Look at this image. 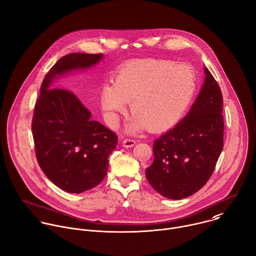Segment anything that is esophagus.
Here are the masks:
<instances>
[{
  "mask_svg": "<svg viewBox=\"0 0 256 256\" xmlns=\"http://www.w3.org/2000/svg\"><path fill=\"white\" fill-rule=\"evenodd\" d=\"M134 144H136V140L130 138H124V142H122V146H126V148H132V146H134Z\"/></svg>",
  "mask_w": 256,
  "mask_h": 256,
  "instance_id": "1",
  "label": "esophagus"
}]
</instances>
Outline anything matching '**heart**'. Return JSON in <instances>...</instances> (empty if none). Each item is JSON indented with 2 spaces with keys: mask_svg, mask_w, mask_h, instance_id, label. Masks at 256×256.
Masks as SVG:
<instances>
[{
  "mask_svg": "<svg viewBox=\"0 0 256 256\" xmlns=\"http://www.w3.org/2000/svg\"><path fill=\"white\" fill-rule=\"evenodd\" d=\"M197 90L192 66L171 60L146 59L120 67L102 94V106L112 124L130 102L134 114L128 130L156 132L175 124L190 106Z\"/></svg>",
  "mask_w": 256,
  "mask_h": 256,
  "instance_id": "heart-1",
  "label": "heart"
}]
</instances>
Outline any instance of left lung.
Returning <instances> with one entry per match:
<instances>
[{"label": "left lung", "instance_id": "left-lung-1", "mask_svg": "<svg viewBox=\"0 0 256 256\" xmlns=\"http://www.w3.org/2000/svg\"><path fill=\"white\" fill-rule=\"evenodd\" d=\"M205 74L188 114L154 140V158L146 168L150 185L168 199L180 200L199 191L213 174L223 148L222 92L207 68Z\"/></svg>", "mask_w": 256, "mask_h": 256}]
</instances>
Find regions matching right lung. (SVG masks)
Instances as JSON below:
<instances>
[{"mask_svg": "<svg viewBox=\"0 0 256 256\" xmlns=\"http://www.w3.org/2000/svg\"><path fill=\"white\" fill-rule=\"evenodd\" d=\"M102 54L71 53L60 58L43 79L34 108L32 134L37 162L68 193H82L102 183L118 136L96 120L69 90L53 88L55 77L96 64Z\"/></svg>", "mask_w": 256, "mask_h": 256, "instance_id": "obj_1", "label": "right lung"}]
</instances>
